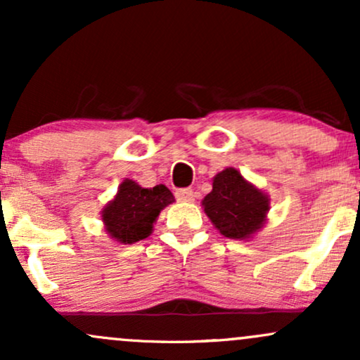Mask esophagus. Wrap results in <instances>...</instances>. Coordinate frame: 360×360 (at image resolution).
<instances>
[{
  "label": "esophagus",
  "instance_id": "34e87169",
  "mask_svg": "<svg viewBox=\"0 0 360 360\" xmlns=\"http://www.w3.org/2000/svg\"><path fill=\"white\" fill-rule=\"evenodd\" d=\"M176 198L179 201H186V203H191L194 201V191L191 188H183V189H177L176 191Z\"/></svg>",
  "mask_w": 360,
  "mask_h": 360
}]
</instances>
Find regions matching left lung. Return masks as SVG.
Masks as SVG:
<instances>
[{
	"label": "left lung",
	"mask_w": 360,
	"mask_h": 360,
	"mask_svg": "<svg viewBox=\"0 0 360 360\" xmlns=\"http://www.w3.org/2000/svg\"><path fill=\"white\" fill-rule=\"evenodd\" d=\"M205 213L221 235L245 240L264 226L269 196L260 191L237 169L226 167L213 177V189L201 201Z\"/></svg>",
	"instance_id": "8db88e82"
}]
</instances>
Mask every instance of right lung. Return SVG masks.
I'll return each mask as SVG.
<instances>
[{
  "label": "right lung",
  "instance_id": "right-lung-1",
  "mask_svg": "<svg viewBox=\"0 0 360 360\" xmlns=\"http://www.w3.org/2000/svg\"><path fill=\"white\" fill-rule=\"evenodd\" d=\"M174 203V196L164 184L142 188L131 179L120 184L117 196L103 208L105 230L120 243H135L152 233L159 213Z\"/></svg>",
  "mask_w": 360,
  "mask_h": 360
}]
</instances>
